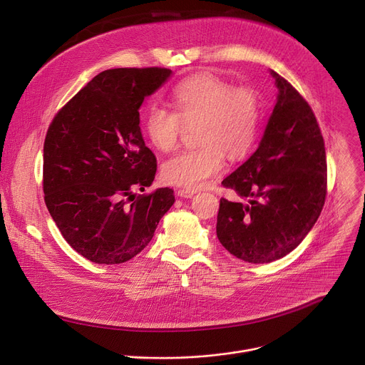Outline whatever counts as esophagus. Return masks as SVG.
<instances>
[{"label":"esophagus","instance_id":"obj_1","mask_svg":"<svg viewBox=\"0 0 365 365\" xmlns=\"http://www.w3.org/2000/svg\"><path fill=\"white\" fill-rule=\"evenodd\" d=\"M195 193H196V192H195V190H190V189H178V190H176V195H178L179 197H186V199L193 197Z\"/></svg>","mask_w":365,"mask_h":365}]
</instances>
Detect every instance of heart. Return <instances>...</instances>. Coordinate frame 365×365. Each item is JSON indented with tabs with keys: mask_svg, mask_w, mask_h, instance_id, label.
Returning a JSON list of instances; mask_svg holds the SVG:
<instances>
[{
	"mask_svg": "<svg viewBox=\"0 0 365 365\" xmlns=\"http://www.w3.org/2000/svg\"><path fill=\"white\" fill-rule=\"evenodd\" d=\"M176 111L160 104L148 107L144 118L148 141L160 152L179 145L186 127L196 128L200 146L183 150L162 165L165 182L187 189L203 186L219 175L225 153L245 156L254 145L261 118V98L247 86L234 87L213 74H196L175 86Z\"/></svg>",
	"mask_w": 365,
	"mask_h": 365,
	"instance_id": "b5f03b06",
	"label": "heart"
}]
</instances>
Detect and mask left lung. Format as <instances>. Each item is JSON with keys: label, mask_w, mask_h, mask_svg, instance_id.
<instances>
[{"label": "left lung", "mask_w": 365, "mask_h": 365, "mask_svg": "<svg viewBox=\"0 0 365 365\" xmlns=\"http://www.w3.org/2000/svg\"><path fill=\"white\" fill-rule=\"evenodd\" d=\"M277 104L258 149L221 185L250 205L220 199L217 237L234 257L265 264L293 251L327 195L324 140L304 97L277 72Z\"/></svg>", "instance_id": "8db88e82"}]
</instances>
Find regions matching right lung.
Wrapping results in <instances>:
<instances>
[{
    "label": "right lung",
    "mask_w": 365,
    "mask_h": 365,
    "mask_svg": "<svg viewBox=\"0 0 365 365\" xmlns=\"http://www.w3.org/2000/svg\"><path fill=\"white\" fill-rule=\"evenodd\" d=\"M165 68L97 74L53 117L43 144L45 203L69 245L104 265L123 264L152 240L173 190L145 195L156 158L140 128V107L169 76Z\"/></svg>",
    "instance_id": "right-lung-1"
}]
</instances>
